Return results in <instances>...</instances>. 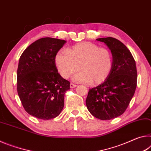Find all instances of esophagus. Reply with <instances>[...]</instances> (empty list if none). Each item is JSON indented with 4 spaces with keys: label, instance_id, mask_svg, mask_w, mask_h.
I'll use <instances>...</instances> for the list:
<instances>
[{
    "label": "esophagus",
    "instance_id": "34e87169",
    "mask_svg": "<svg viewBox=\"0 0 151 151\" xmlns=\"http://www.w3.org/2000/svg\"><path fill=\"white\" fill-rule=\"evenodd\" d=\"M76 87H77V85L73 84V83H70V88H74Z\"/></svg>",
    "mask_w": 151,
    "mask_h": 151
}]
</instances>
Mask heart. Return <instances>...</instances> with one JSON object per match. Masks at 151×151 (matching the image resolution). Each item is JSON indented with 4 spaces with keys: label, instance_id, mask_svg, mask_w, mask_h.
Segmentation results:
<instances>
[{
    "label": "heart",
    "instance_id": "obj_1",
    "mask_svg": "<svg viewBox=\"0 0 151 151\" xmlns=\"http://www.w3.org/2000/svg\"><path fill=\"white\" fill-rule=\"evenodd\" d=\"M59 73L64 78L81 70L73 80L79 83H92L97 86L107 80L113 66L112 54L109 49L100 48L90 42H81L67 49L59 51L55 56Z\"/></svg>",
    "mask_w": 151,
    "mask_h": 151
}]
</instances>
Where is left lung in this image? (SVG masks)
Masks as SVG:
<instances>
[{
	"instance_id": "8db88e82",
	"label": "left lung",
	"mask_w": 151,
	"mask_h": 151,
	"mask_svg": "<svg viewBox=\"0 0 151 151\" xmlns=\"http://www.w3.org/2000/svg\"><path fill=\"white\" fill-rule=\"evenodd\" d=\"M96 40L104 43L109 48L112 54L113 66L104 82L90 89L86 106L98 119L111 120L125 112L134 94L137 67L130 51L119 40L110 37Z\"/></svg>"
}]
</instances>
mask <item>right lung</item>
<instances>
[{
    "label": "right lung",
    "mask_w": 151,
    "mask_h": 151,
    "mask_svg": "<svg viewBox=\"0 0 151 151\" xmlns=\"http://www.w3.org/2000/svg\"><path fill=\"white\" fill-rule=\"evenodd\" d=\"M66 43L61 39L44 37L33 42L22 53L17 70V92L29 114L42 120L59 115L70 81L58 73L56 53Z\"/></svg>",
    "instance_id": "add662e5"
}]
</instances>
